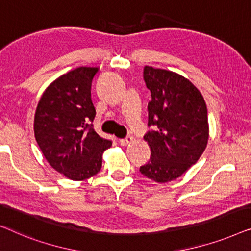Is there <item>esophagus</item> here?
Returning <instances> with one entry per match:
<instances>
[{
	"instance_id": "obj_1",
	"label": "esophagus",
	"mask_w": 251,
	"mask_h": 251,
	"mask_svg": "<svg viewBox=\"0 0 251 251\" xmlns=\"http://www.w3.org/2000/svg\"><path fill=\"white\" fill-rule=\"evenodd\" d=\"M132 142H133V137L132 136H127V137H125V139L119 140V143H121V146H123V147L128 146V144L132 143Z\"/></svg>"
}]
</instances>
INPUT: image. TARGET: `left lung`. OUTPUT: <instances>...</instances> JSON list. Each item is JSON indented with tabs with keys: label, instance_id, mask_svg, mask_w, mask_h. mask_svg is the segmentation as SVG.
I'll return each mask as SVG.
<instances>
[{
	"label": "left lung",
	"instance_id": "left-lung-1",
	"mask_svg": "<svg viewBox=\"0 0 251 251\" xmlns=\"http://www.w3.org/2000/svg\"><path fill=\"white\" fill-rule=\"evenodd\" d=\"M143 77L152 98L148 104V125L154 129L144 136L151 157L140 172L154 182L167 183L184 174L206 149V102L200 91L177 73L146 66Z\"/></svg>",
	"mask_w": 251,
	"mask_h": 251
}]
</instances>
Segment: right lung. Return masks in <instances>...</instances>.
Instances as JSON below:
<instances>
[{"instance_id": "right-lung-1", "label": "right lung", "mask_w": 251, "mask_h": 251, "mask_svg": "<svg viewBox=\"0 0 251 251\" xmlns=\"http://www.w3.org/2000/svg\"><path fill=\"white\" fill-rule=\"evenodd\" d=\"M98 67H79L53 80L38 101L34 118L35 139L45 159L73 181L97 175L102 154L111 147L95 132L92 79Z\"/></svg>"}]
</instances>
